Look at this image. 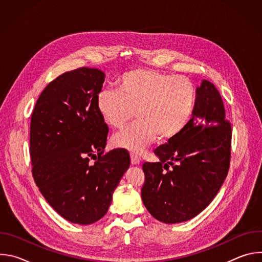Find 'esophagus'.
I'll list each match as a JSON object with an SVG mask.
<instances>
[{
    "label": "esophagus",
    "mask_w": 262,
    "mask_h": 262,
    "mask_svg": "<svg viewBox=\"0 0 262 262\" xmlns=\"http://www.w3.org/2000/svg\"><path fill=\"white\" fill-rule=\"evenodd\" d=\"M130 162H132L133 165H139L140 164V158L137 155L132 154L130 155Z\"/></svg>",
    "instance_id": "esophagus-1"
}]
</instances>
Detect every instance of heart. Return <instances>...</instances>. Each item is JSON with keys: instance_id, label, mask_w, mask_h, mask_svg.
<instances>
[{"instance_id": "b5f03b06", "label": "heart", "mask_w": 262, "mask_h": 262, "mask_svg": "<svg viewBox=\"0 0 262 262\" xmlns=\"http://www.w3.org/2000/svg\"><path fill=\"white\" fill-rule=\"evenodd\" d=\"M197 104V88L186 77L149 69H133L118 79V89L96 95V110L111 128H119L133 115L137 121L112 138L115 147L140 154L157 137L171 141L188 126Z\"/></svg>"}]
</instances>
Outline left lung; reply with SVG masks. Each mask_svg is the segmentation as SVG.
<instances>
[{
	"label": "left lung",
	"instance_id": "1",
	"mask_svg": "<svg viewBox=\"0 0 262 262\" xmlns=\"http://www.w3.org/2000/svg\"><path fill=\"white\" fill-rule=\"evenodd\" d=\"M231 123L222 97L204 80L194 116L176 138L159 146L160 162H145L142 201L157 220L181 223L199 214L215 197L230 167Z\"/></svg>",
	"mask_w": 262,
	"mask_h": 262
}]
</instances>
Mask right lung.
<instances>
[{
    "label": "right lung",
    "mask_w": 262,
    "mask_h": 262,
    "mask_svg": "<svg viewBox=\"0 0 262 262\" xmlns=\"http://www.w3.org/2000/svg\"><path fill=\"white\" fill-rule=\"evenodd\" d=\"M103 81L97 68L64 72L41 92L31 117L35 183L61 216L80 225L106 213L130 164L126 149L104 151L108 127L96 110Z\"/></svg>",
    "instance_id": "obj_1"
}]
</instances>
